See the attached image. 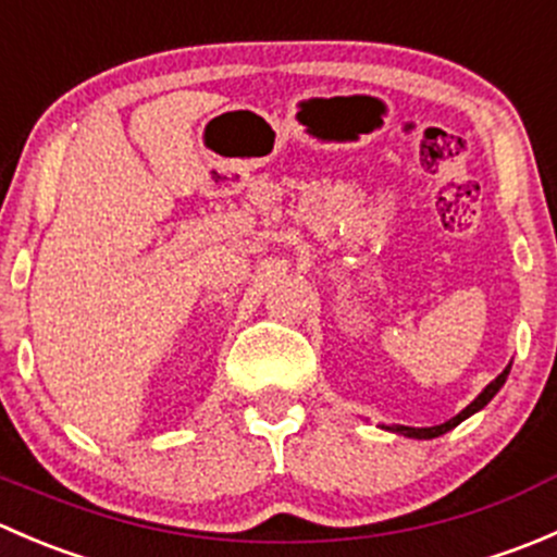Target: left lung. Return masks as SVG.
<instances>
[{
  "instance_id": "1",
  "label": "left lung",
  "mask_w": 557,
  "mask_h": 557,
  "mask_svg": "<svg viewBox=\"0 0 557 557\" xmlns=\"http://www.w3.org/2000/svg\"><path fill=\"white\" fill-rule=\"evenodd\" d=\"M507 374H509V367L504 369V372L498 374V377L493 380V383L487 385L485 391H482L480 396H476L474 401H471L469 407L463 409V412H460V414H455V418H453V420H447V423H442V425H431V429H409V425H396V429H391V431H396V434H404V436H414V440H434V436H442V434H447V431L455 429V425H458L460 420H466V418H469V414H474L476 409H482V407H485V404L491 401L493 396H496V393H498V387H502L504 383H507ZM385 429H387V425H385Z\"/></svg>"
}]
</instances>
